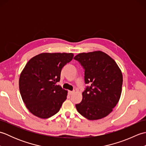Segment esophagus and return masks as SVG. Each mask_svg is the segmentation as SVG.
I'll return each mask as SVG.
<instances>
[{
  "label": "esophagus",
  "instance_id": "34e87169",
  "mask_svg": "<svg viewBox=\"0 0 146 146\" xmlns=\"http://www.w3.org/2000/svg\"><path fill=\"white\" fill-rule=\"evenodd\" d=\"M68 93H69V94L70 95H73L74 93H75V92H74V91H69V92H68Z\"/></svg>",
  "mask_w": 146,
  "mask_h": 146
}]
</instances>
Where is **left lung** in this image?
Instances as JSON below:
<instances>
[{
	"instance_id": "8db88e82",
	"label": "left lung",
	"mask_w": 146,
	"mask_h": 146,
	"mask_svg": "<svg viewBox=\"0 0 146 146\" xmlns=\"http://www.w3.org/2000/svg\"><path fill=\"white\" fill-rule=\"evenodd\" d=\"M85 70V83L89 84L76 104L78 112L88 120L107 116L116 106L122 93L123 76L116 62L105 52L80 53L74 58Z\"/></svg>"
}]
</instances>
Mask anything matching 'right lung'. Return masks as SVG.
Wrapping results in <instances>:
<instances>
[{"label":"right lung","mask_w":146,"mask_h":146,"mask_svg":"<svg viewBox=\"0 0 146 146\" xmlns=\"http://www.w3.org/2000/svg\"><path fill=\"white\" fill-rule=\"evenodd\" d=\"M73 53L44 52L27 62L19 78V90L27 109L35 116L48 119L60 110L68 92L57 85L62 68Z\"/></svg>","instance_id":"add662e5"}]
</instances>
